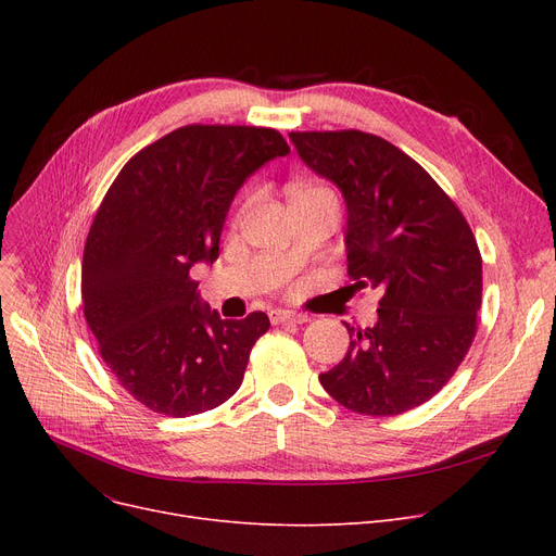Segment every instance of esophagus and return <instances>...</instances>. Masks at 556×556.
I'll return each instance as SVG.
<instances>
[{"mask_svg": "<svg viewBox=\"0 0 556 556\" xmlns=\"http://www.w3.org/2000/svg\"><path fill=\"white\" fill-rule=\"evenodd\" d=\"M270 323L273 325H304L308 323V315L302 313H293V311H270Z\"/></svg>", "mask_w": 556, "mask_h": 556, "instance_id": "obj_1", "label": "esophagus"}]
</instances>
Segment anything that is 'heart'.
<instances>
[{
  "label": "heart",
  "instance_id": "obj_1",
  "mask_svg": "<svg viewBox=\"0 0 556 556\" xmlns=\"http://www.w3.org/2000/svg\"><path fill=\"white\" fill-rule=\"evenodd\" d=\"M313 191H325V189H315V187L298 185V187H293V191H290V198H295V195H304V193H313Z\"/></svg>",
  "mask_w": 556,
  "mask_h": 556
}]
</instances>
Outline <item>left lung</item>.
Here are the masks:
<instances>
[{"label":"left lung","mask_w":556,"mask_h":556,"mask_svg":"<svg viewBox=\"0 0 556 556\" xmlns=\"http://www.w3.org/2000/svg\"><path fill=\"white\" fill-rule=\"evenodd\" d=\"M302 162L346 207L356 288H378L374 327L319 383L346 410L390 417L440 392L476 338L482 256L469 223L430 175L390 141L361 132H290Z\"/></svg>","instance_id":"left-lung-1"}]
</instances>
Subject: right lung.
Segmentation results:
<instances>
[{"mask_svg":"<svg viewBox=\"0 0 556 556\" xmlns=\"http://www.w3.org/2000/svg\"><path fill=\"white\" fill-rule=\"evenodd\" d=\"M288 153L273 128L185 126L146 146L108 189L83 252L85 319L116 381L153 413L200 415L241 388L270 319H223L189 270L218 258L243 182Z\"/></svg>","mask_w":556,"mask_h":556,"instance_id":"add662e5","label":"right lung"}]
</instances>
